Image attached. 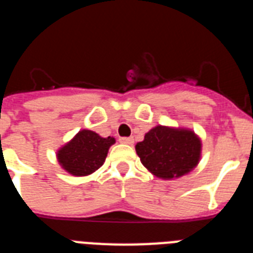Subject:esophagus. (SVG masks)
Instances as JSON below:
<instances>
[{"label": "esophagus", "instance_id": "obj_1", "mask_svg": "<svg viewBox=\"0 0 253 253\" xmlns=\"http://www.w3.org/2000/svg\"><path fill=\"white\" fill-rule=\"evenodd\" d=\"M119 141H120V143L124 144H133L134 139H133V137H122Z\"/></svg>", "mask_w": 253, "mask_h": 253}]
</instances>
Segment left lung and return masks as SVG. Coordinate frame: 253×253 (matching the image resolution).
I'll list each match as a JSON object with an SVG mask.
<instances>
[{
	"label": "left lung",
	"instance_id": "left-lung-1",
	"mask_svg": "<svg viewBox=\"0 0 253 253\" xmlns=\"http://www.w3.org/2000/svg\"><path fill=\"white\" fill-rule=\"evenodd\" d=\"M137 155L153 175L179 178L197 166L201 141L192 130L155 126L135 146Z\"/></svg>",
	"mask_w": 253,
	"mask_h": 253
}]
</instances>
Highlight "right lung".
I'll list each match as a JSON object with an SVG mask.
<instances>
[{"instance_id": "1", "label": "right lung", "mask_w": 253, "mask_h": 253, "mask_svg": "<svg viewBox=\"0 0 253 253\" xmlns=\"http://www.w3.org/2000/svg\"><path fill=\"white\" fill-rule=\"evenodd\" d=\"M115 138H102L92 130H81L57 152L60 165L75 176L89 175L100 169Z\"/></svg>"}]
</instances>
